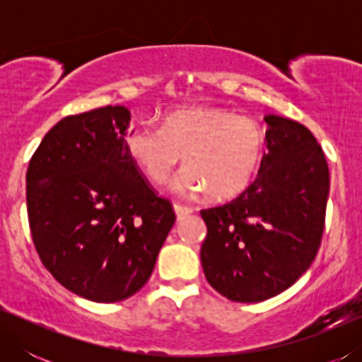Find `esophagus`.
Returning <instances> with one entry per match:
<instances>
[{
  "instance_id": "1",
  "label": "esophagus",
  "mask_w": 362,
  "mask_h": 362,
  "mask_svg": "<svg viewBox=\"0 0 362 362\" xmlns=\"http://www.w3.org/2000/svg\"><path fill=\"white\" fill-rule=\"evenodd\" d=\"M175 212H176L177 221H182V219H186V217L189 214H192V207L182 206V204H175Z\"/></svg>"
}]
</instances>
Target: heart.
I'll return each instance as SVG.
<instances>
[{"label":"heart","mask_w":362,"mask_h":362,"mask_svg":"<svg viewBox=\"0 0 362 362\" xmlns=\"http://www.w3.org/2000/svg\"><path fill=\"white\" fill-rule=\"evenodd\" d=\"M127 151L156 185L185 156L187 166L173 185L177 192L207 189L212 199H229L254 180L264 155V132L255 120L226 108H187L166 115L161 127L136 125L127 135Z\"/></svg>","instance_id":"b5f03b06"}]
</instances>
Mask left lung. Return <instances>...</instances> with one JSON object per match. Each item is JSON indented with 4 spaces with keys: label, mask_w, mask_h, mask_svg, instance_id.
<instances>
[{
    "label": "left lung",
    "mask_w": 362,
    "mask_h": 362,
    "mask_svg": "<svg viewBox=\"0 0 362 362\" xmlns=\"http://www.w3.org/2000/svg\"><path fill=\"white\" fill-rule=\"evenodd\" d=\"M259 176L235 199L202 209L207 235L201 264L222 296L257 303L295 284L318 254L329 170L308 128L267 115Z\"/></svg>",
    "instance_id": "8db88e82"
}]
</instances>
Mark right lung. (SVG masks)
Segmentation results:
<instances>
[{
  "label": "right lung",
  "mask_w": 362,
  "mask_h": 362,
  "mask_svg": "<svg viewBox=\"0 0 362 362\" xmlns=\"http://www.w3.org/2000/svg\"><path fill=\"white\" fill-rule=\"evenodd\" d=\"M122 105L69 115L42 138L26 173L39 259L82 298L113 303L150 279L176 221L127 151Z\"/></svg>",
  "instance_id": "right-lung-1"
}]
</instances>
